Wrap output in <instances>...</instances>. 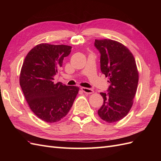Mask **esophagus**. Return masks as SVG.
Masks as SVG:
<instances>
[{"label":"esophagus","mask_w":161,"mask_h":161,"mask_svg":"<svg viewBox=\"0 0 161 161\" xmlns=\"http://www.w3.org/2000/svg\"><path fill=\"white\" fill-rule=\"evenodd\" d=\"M81 90L83 91L84 92H85V93H87V94H91V93H93V92H94V91L92 89H89V88H86V87H82Z\"/></svg>","instance_id":"34e87169"}]
</instances>
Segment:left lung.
<instances>
[{
  "label": "left lung",
  "instance_id": "8db88e82",
  "mask_svg": "<svg viewBox=\"0 0 161 161\" xmlns=\"http://www.w3.org/2000/svg\"><path fill=\"white\" fill-rule=\"evenodd\" d=\"M101 53V70L110 86L108 92H101L103 103L98 115L108 123H114L127 115L134 103L139 75L135 58L128 48L118 42L95 40Z\"/></svg>",
  "mask_w": 161,
  "mask_h": 161
}]
</instances>
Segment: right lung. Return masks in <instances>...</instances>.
<instances>
[{
	"instance_id": "right-lung-1",
	"label": "right lung",
	"mask_w": 161,
	"mask_h": 161,
	"mask_svg": "<svg viewBox=\"0 0 161 161\" xmlns=\"http://www.w3.org/2000/svg\"><path fill=\"white\" fill-rule=\"evenodd\" d=\"M71 46L40 43L28 52L23 63L19 83L31 110L46 122L60 121L69 113L79 88L54 83L64 58Z\"/></svg>"
}]
</instances>
